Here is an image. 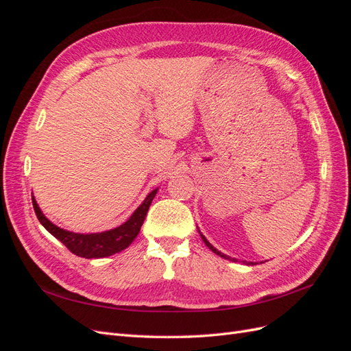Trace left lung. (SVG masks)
Segmentation results:
<instances>
[{"label":"left lung","instance_id":"8db88e82","mask_svg":"<svg viewBox=\"0 0 351 351\" xmlns=\"http://www.w3.org/2000/svg\"><path fill=\"white\" fill-rule=\"evenodd\" d=\"M199 234H200V237H202V240H204V243L206 244V246L212 250V252H214V253H217L218 254V256H221V258H224V259H228V261H232V262H237V259H234V258H231V256H227V254H224V253H221L219 250H217L214 246H212V244L206 240V237L204 236V234H202V232L199 231ZM243 263H246V265H256V262H246V261H243Z\"/></svg>","mask_w":351,"mask_h":351}]
</instances>
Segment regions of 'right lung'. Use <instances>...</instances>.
Here are the masks:
<instances>
[{"instance_id":"right-lung-1","label":"right lung","mask_w":351,"mask_h":351,"mask_svg":"<svg viewBox=\"0 0 351 351\" xmlns=\"http://www.w3.org/2000/svg\"><path fill=\"white\" fill-rule=\"evenodd\" d=\"M156 192L158 187L154 189L152 192L145 197L139 208H137L132 214V217L125 222H123L121 226L102 232H89V234L60 228L58 226L52 224V222L42 214V210L38 206L34 196H32V204H34L35 214L40 224L44 226L45 230L51 232L52 236L64 244L71 253L86 259H99L111 256V254L119 253L130 246L133 240L137 237V234H139L141 227L147 214V209H149Z\"/></svg>"}]
</instances>
